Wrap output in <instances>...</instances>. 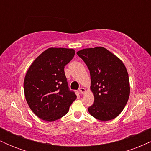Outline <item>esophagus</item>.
Returning <instances> with one entry per match:
<instances>
[{"instance_id":"esophagus-1","label":"esophagus","mask_w":151,"mask_h":151,"mask_svg":"<svg viewBox=\"0 0 151 151\" xmlns=\"http://www.w3.org/2000/svg\"><path fill=\"white\" fill-rule=\"evenodd\" d=\"M86 92V89L84 87H81L80 89H79V93H80V94H84V93H85Z\"/></svg>"}]
</instances>
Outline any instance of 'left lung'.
<instances>
[{
    "instance_id": "obj_1",
    "label": "left lung",
    "mask_w": 151,
    "mask_h": 151,
    "mask_svg": "<svg viewBox=\"0 0 151 151\" xmlns=\"http://www.w3.org/2000/svg\"><path fill=\"white\" fill-rule=\"evenodd\" d=\"M77 54L85 62L91 77L90 89L94 102L88 111L102 121L115 119L124 110L130 95L129 74L125 65L103 47L86 48Z\"/></svg>"
}]
</instances>
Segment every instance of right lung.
<instances>
[{"label": "right lung", "mask_w": 151, "mask_h": 151, "mask_svg": "<svg viewBox=\"0 0 151 151\" xmlns=\"http://www.w3.org/2000/svg\"><path fill=\"white\" fill-rule=\"evenodd\" d=\"M69 48L50 47L37 57L26 72L23 87L32 111L45 121H54L67 114L77 96L68 89L65 66L74 58Z\"/></svg>", "instance_id": "1"}]
</instances>
